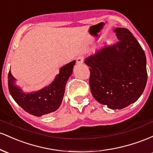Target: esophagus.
<instances>
[{"label":"esophagus","mask_w":153,"mask_h":153,"mask_svg":"<svg viewBox=\"0 0 153 153\" xmlns=\"http://www.w3.org/2000/svg\"><path fill=\"white\" fill-rule=\"evenodd\" d=\"M76 62L77 64H82V63L83 62V57H82V56H79V57H77Z\"/></svg>","instance_id":"esophagus-1"}]
</instances>
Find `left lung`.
I'll use <instances>...</instances> for the list:
<instances>
[{"label": "left lung", "instance_id": "left-lung-1", "mask_svg": "<svg viewBox=\"0 0 153 153\" xmlns=\"http://www.w3.org/2000/svg\"><path fill=\"white\" fill-rule=\"evenodd\" d=\"M119 42L85 59L90 67L89 85L98 102L122 109L135 102L145 90L146 57L137 40L125 28H117Z\"/></svg>", "mask_w": 153, "mask_h": 153}]
</instances>
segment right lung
Here are the masks:
<instances>
[{"instance_id":"add662e5","label":"right lung","mask_w":153,"mask_h":153,"mask_svg":"<svg viewBox=\"0 0 153 153\" xmlns=\"http://www.w3.org/2000/svg\"><path fill=\"white\" fill-rule=\"evenodd\" d=\"M75 64V60L62 67L59 74L48 86L36 92L26 94L15 85L16 79L9 71L8 85L10 94L16 102L31 115L41 117L55 111L62 103L66 82L73 73Z\"/></svg>"}]
</instances>
